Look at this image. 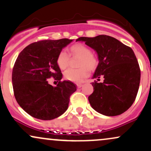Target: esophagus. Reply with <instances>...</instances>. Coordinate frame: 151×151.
<instances>
[{
  "instance_id": "obj_1",
  "label": "esophagus",
  "mask_w": 151,
  "mask_h": 151,
  "mask_svg": "<svg viewBox=\"0 0 151 151\" xmlns=\"http://www.w3.org/2000/svg\"><path fill=\"white\" fill-rule=\"evenodd\" d=\"M82 86H83V84H81V83H78V84H77V86L78 88H81Z\"/></svg>"
}]
</instances>
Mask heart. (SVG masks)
<instances>
[{
  "instance_id": "heart-1",
  "label": "heart",
  "mask_w": 151,
  "mask_h": 151,
  "mask_svg": "<svg viewBox=\"0 0 151 151\" xmlns=\"http://www.w3.org/2000/svg\"><path fill=\"white\" fill-rule=\"evenodd\" d=\"M70 55L62 50L59 52L57 58V65L61 70H65L69 66L70 56L79 57L78 68H70L66 70L64 77L67 80L73 82H81L88 77L89 71H94L99 65V60L96 55L91 53V48L82 43L74 44L70 47Z\"/></svg>"
}]
</instances>
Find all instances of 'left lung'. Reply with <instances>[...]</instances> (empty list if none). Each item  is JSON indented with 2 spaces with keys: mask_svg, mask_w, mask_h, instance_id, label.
<instances>
[{
  "mask_svg": "<svg viewBox=\"0 0 151 151\" xmlns=\"http://www.w3.org/2000/svg\"><path fill=\"white\" fill-rule=\"evenodd\" d=\"M77 41L96 51L99 65L93 78H104L103 82L91 83L93 91L88 97L91 107L109 116L120 115L127 111L136 99L141 70L136 55L129 46L111 36L81 37Z\"/></svg>",
  "mask_w": 151,
  "mask_h": 151,
  "instance_id": "obj_1",
  "label": "left lung"
}]
</instances>
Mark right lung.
<instances>
[{
    "instance_id": "right-lung-1",
    "label": "right lung",
    "mask_w": 151,
    "mask_h": 151,
    "mask_svg": "<svg viewBox=\"0 0 151 151\" xmlns=\"http://www.w3.org/2000/svg\"><path fill=\"white\" fill-rule=\"evenodd\" d=\"M72 40H44L29 45L19 54L12 73L13 92L20 106L31 116L52 120L66 111L70 96L77 90L62 74L57 58ZM51 77L59 81L55 88L48 84Z\"/></svg>"
}]
</instances>
